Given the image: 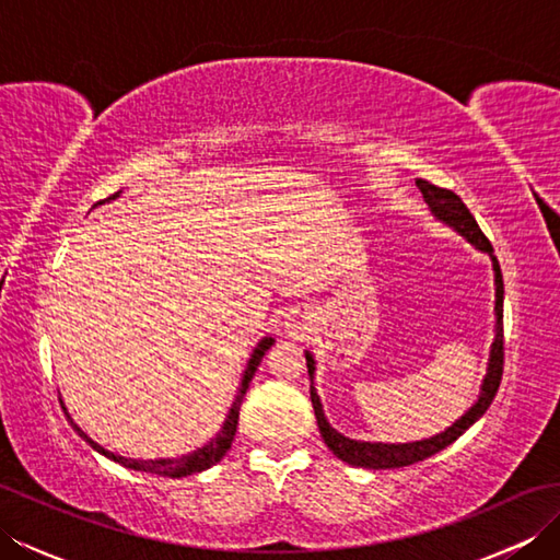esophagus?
<instances>
[{
    "label": "esophagus",
    "mask_w": 560,
    "mask_h": 560,
    "mask_svg": "<svg viewBox=\"0 0 560 560\" xmlns=\"http://www.w3.org/2000/svg\"><path fill=\"white\" fill-rule=\"evenodd\" d=\"M287 329L293 337H305V331L311 329V315H307L305 311H293L287 317Z\"/></svg>",
    "instance_id": "1"
}]
</instances>
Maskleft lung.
I'll use <instances>...</instances> for the list:
<instances>
[{
  "mask_svg": "<svg viewBox=\"0 0 560 560\" xmlns=\"http://www.w3.org/2000/svg\"><path fill=\"white\" fill-rule=\"evenodd\" d=\"M416 185H419L425 205L431 207L435 219L447 223L450 229H455L459 235L467 237V241L474 247H479L481 253H489V257L493 261V271H495V339L491 343L489 371H486L479 399L474 401V407L464 413L462 419H457L450 428H445L443 433L425 438V440H416V443H399V445L363 443V440H351L347 435L337 433L335 428L329 425V421L325 419L323 404H319L317 392L311 385L315 419H317L319 433H323V438H325V445L335 452L341 462H349V464H353V467H363V469L409 467V464H413V462H421L425 457L435 455V452L445 450L450 443H455V440L464 431H467L471 423H477L486 413V409L491 407V401L495 397L498 387H501V377H503V273H501V265H498V259L493 255V245L489 243V237L481 233L479 223L471 217L467 205H464V201L455 192H452V189L431 185L428 180H416ZM305 363H307V375H311V380H313L315 359L311 351H305Z\"/></svg>",
  "mask_w": 560,
  "mask_h": 560,
  "instance_id": "left-lung-1",
  "label": "left lung"
}]
</instances>
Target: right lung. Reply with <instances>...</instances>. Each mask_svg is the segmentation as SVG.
Listing matches in <instances>:
<instances>
[{"instance_id":"add662e5","label":"right lung","mask_w":560,"mask_h":560,"mask_svg":"<svg viewBox=\"0 0 560 560\" xmlns=\"http://www.w3.org/2000/svg\"><path fill=\"white\" fill-rule=\"evenodd\" d=\"M115 197H120V192H115L113 197L103 199V201H110V199H115ZM103 201H98V205H103ZM271 343H273V339H271V337H265V339H261V341L257 343V347H255L253 359L247 361L241 389H237V397H235V401H233V407H231L229 416H225V421H223V425H221V431L217 433V438H211L205 447L189 452V455L175 457V459H127V457H122V455H115V452H108L105 447H101V445L96 443V440H91L86 433L81 431V428H79L74 421H71V423H74L77 433H79L83 440H86V443H89L93 450L101 452V455H105V457L117 462V464H122V467H127V469L159 474V477H171V479H180V477H189V474L205 471V469L213 467V464H217V462H221L225 452L231 450V443H233L235 431H237V413H241V404H243V397H245V392H247V387H249V380H253V375H255V371H257V365L261 363V359H265V353L271 349ZM59 401H62V399H59ZM62 409H65V407H62ZM67 419H69V413H67Z\"/></svg>"}]
</instances>
